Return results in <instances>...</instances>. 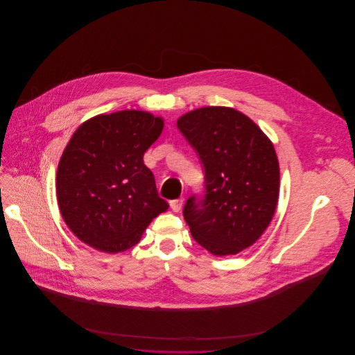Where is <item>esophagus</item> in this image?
Returning <instances> with one entry per match:
<instances>
[{
    "instance_id": "1",
    "label": "esophagus",
    "mask_w": 355,
    "mask_h": 355,
    "mask_svg": "<svg viewBox=\"0 0 355 355\" xmlns=\"http://www.w3.org/2000/svg\"><path fill=\"white\" fill-rule=\"evenodd\" d=\"M183 202H184V198H178V200H172L169 204H171V208H172L175 212H178V211H180Z\"/></svg>"
}]
</instances>
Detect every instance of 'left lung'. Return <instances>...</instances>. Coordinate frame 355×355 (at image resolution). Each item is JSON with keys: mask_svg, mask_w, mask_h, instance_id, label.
I'll return each instance as SVG.
<instances>
[{"mask_svg": "<svg viewBox=\"0 0 355 355\" xmlns=\"http://www.w3.org/2000/svg\"><path fill=\"white\" fill-rule=\"evenodd\" d=\"M205 172V196L190 197L183 217L194 241L216 256L252 246L278 202L279 165L270 138L242 112L205 106L178 119Z\"/></svg>", "mask_w": 355, "mask_h": 355, "instance_id": "1", "label": "left lung"}]
</instances>
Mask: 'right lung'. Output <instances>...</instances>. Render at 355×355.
I'll use <instances>...</instances> for the list:
<instances>
[{
	"mask_svg": "<svg viewBox=\"0 0 355 355\" xmlns=\"http://www.w3.org/2000/svg\"><path fill=\"white\" fill-rule=\"evenodd\" d=\"M162 130V117L131 109L91 117L69 138L55 191L61 217L80 241L124 252L169 208L143 159Z\"/></svg>",
	"mask_w": 355,
	"mask_h": 355,
	"instance_id": "obj_1",
	"label": "right lung"
}]
</instances>
